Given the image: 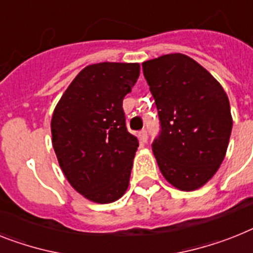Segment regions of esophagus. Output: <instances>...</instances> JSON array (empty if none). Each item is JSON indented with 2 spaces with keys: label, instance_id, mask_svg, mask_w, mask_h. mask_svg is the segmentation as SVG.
Listing matches in <instances>:
<instances>
[{
  "label": "esophagus",
  "instance_id": "34e87169",
  "mask_svg": "<svg viewBox=\"0 0 253 253\" xmlns=\"http://www.w3.org/2000/svg\"><path fill=\"white\" fill-rule=\"evenodd\" d=\"M139 139L141 140V143H146V140H148V133H146L145 130H141L139 132Z\"/></svg>",
  "mask_w": 253,
  "mask_h": 253
}]
</instances>
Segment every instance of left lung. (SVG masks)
Instances as JSON below:
<instances>
[{
    "label": "left lung",
    "mask_w": 253,
    "mask_h": 253,
    "mask_svg": "<svg viewBox=\"0 0 253 253\" xmlns=\"http://www.w3.org/2000/svg\"><path fill=\"white\" fill-rule=\"evenodd\" d=\"M143 71L162 127L153 153L163 177L182 192L202 188L228 150V95L207 69L180 52L144 61Z\"/></svg>",
    "instance_id": "obj_1"
}]
</instances>
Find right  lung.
I'll return each instance as SVG.
<instances>
[{
  "label": "right lung",
  "mask_w": 253,
  "mask_h": 253,
  "mask_svg": "<svg viewBox=\"0 0 253 253\" xmlns=\"http://www.w3.org/2000/svg\"><path fill=\"white\" fill-rule=\"evenodd\" d=\"M139 76V63L87 65L54 109L51 136L59 166L91 202H116L128 188L139 140L127 131L122 103Z\"/></svg>",
  "instance_id": "add662e5"
}]
</instances>
